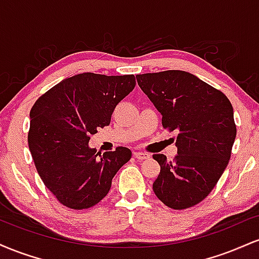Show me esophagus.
I'll use <instances>...</instances> for the list:
<instances>
[{
  "label": "esophagus",
  "mask_w": 259,
  "mask_h": 259,
  "mask_svg": "<svg viewBox=\"0 0 259 259\" xmlns=\"http://www.w3.org/2000/svg\"><path fill=\"white\" fill-rule=\"evenodd\" d=\"M134 157L139 160H144V159H147L150 156H148L147 153L141 152V151H134Z\"/></svg>",
  "instance_id": "esophagus-1"
}]
</instances>
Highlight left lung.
Segmentation results:
<instances>
[{"label":"left lung","mask_w":259,"mask_h":259,"mask_svg":"<svg viewBox=\"0 0 259 259\" xmlns=\"http://www.w3.org/2000/svg\"><path fill=\"white\" fill-rule=\"evenodd\" d=\"M141 90L162 114V124L177 132L178 154L160 165L153 191L165 206L185 209L200 203L221 179L236 138L230 101L213 86L183 70L138 74Z\"/></svg>","instance_id":"1"}]
</instances>
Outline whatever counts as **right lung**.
Listing matches in <instances>:
<instances>
[{
  "label": "right lung",
  "instance_id": "right-lung-1",
  "mask_svg": "<svg viewBox=\"0 0 259 259\" xmlns=\"http://www.w3.org/2000/svg\"><path fill=\"white\" fill-rule=\"evenodd\" d=\"M133 75L81 73L62 80L30 111L29 150L45 186L72 209H86L108 194L112 179L132 158L117 147L103 156L90 135L109 125L115 106L135 88Z\"/></svg>",
  "mask_w": 259,
  "mask_h": 259
}]
</instances>
